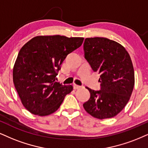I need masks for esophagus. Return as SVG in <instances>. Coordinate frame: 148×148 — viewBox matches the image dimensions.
Listing matches in <instances>:
<instances>
[{
  "label": "esophagus",
  "mask_w": 148,
  "mask_h": 148,
  "mask_svg": "<svg viewBox=\"0 0 148 148\" xmlns=\"http://www.w3.org/2000/svg\"><path fill=\"white\" fill-rule=\"evenodd\" d=\"M80 88V86H78V85H77V84H73V88L74 89H78V88Z\"/></svg>",
  "instance_id": "obj_1"
}]
</instances>
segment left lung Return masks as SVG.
Masks as SVG:
<instances>
[{
  "label": "left lung",
  "instance_id": "obj_1",
  "mask_svg": "<svg viewBox=\"0 0 148 148\" xmlns=\"http://www.w3.org/2000/svg\"><path fill=\"white\" fill-rule=\"evenodd\" d=\"M84 58L95 72L100 75L101 89L86 87L90 97L83 104L85 110L99 119L116 116L130 99L134 86V72L125 49L106 38H86Z\"/></svg>",
  "mask_w": 148,
  "mask_h": 148
}]
</instances>
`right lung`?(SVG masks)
Wrapping results in <instances>:
<instances>
[{
  "mask_svg": "<svg viewBox=\"0 0 148 148\" xmlns=\"http://www.w3.org/2000/svg\"><path fill=\"white\" fill-rule=\"evenodd\" d=\"M84 39L39 36L22 47L14 66L13 81L27 110L47 116L59 108L73 87L56 82V76L67 55L79 48Z\"/></svg>",
  "mask_w": 148,
  "mask_h": 148,
  "instance_id": "add662e5",
  "label": "right lung"
}]
</instances>
